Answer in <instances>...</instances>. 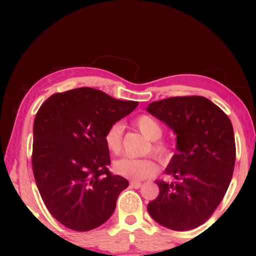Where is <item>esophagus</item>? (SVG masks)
<instances>
[{
    "mask_svg": "<svg viewBox=\"0 0 256 256\" xmlns=\"http://www.w3.org/2000/svg\"><path fill=\"white\" fill-rule=\"evenodd\" d=\"M130 186L134 188V189H140V188L142 186V183H140V182H137V180H132V182H130Z\"/></svg>",
    "mask_w": 256,
    "mask_h": 256,
    "instance_id": "esophagus-1",
    "label": "esophagus"
}]
</instances>
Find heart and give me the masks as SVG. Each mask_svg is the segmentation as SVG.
I'll use <instances>...</instances> for the list:
<instances>
[{
  "mask_svg": "<svg viewBox=\"0 0 256 256\" xmlns=\"http://www.w3.org/2000/svg\"><path fill=\"white\" fill-rule=\"evenodd\" d=\"M138 130L143 136L152 140V150L158 155L161 160H168L172 155V148L168 143L164 140H158L162 136V126L156 119L150 116H140L134 122ZM104 143L107 149L113 154H119L122 148V125L116 122L112 125L104 134ZM113 171L122 177L136 179L150 178L155 176L158 171V164L154 158H122L114 161Z\"/></svg>",
  "mask_w": 256,
  "mask_h": 256,
  "instance_id": "heart-1",
  "label": "heart"
}]
</instances>
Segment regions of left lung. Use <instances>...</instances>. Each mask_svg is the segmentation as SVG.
I'll return each mask as SVG.
<instances>
[{
    "instance_id": "obj_1",
    "label": "left lung",
    "mask_w": 256,
    "mask_h": 256,
    "mask_svg": "<svg viewBox=\"0 0 256 256\" xmlns=\"http://www.w3.org/2000/svg\"><path fill=\"white\" fill-rule=\"evenodd\" d=\"M146 112L177 136L165 170L176 182L156 180L160 192L148 204V212L171 230H192L212 216L230 185L236 160L234 128L224 112L202 96L155 101Z\"/></svg>"
}]
</instances>
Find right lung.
I'll return each instance as SVG.
<instances>
[{"label": "right lung", "mask_w": 256, "mask_h": 256, "mask_svg": "<svg viewBox=\"0 0 256 256\" xmlns=\"http://www.w3.org/2000/svg\"><path fill=\"white\" fill-rule=\"evenodd\" d=\"M137 106L101 90L78 88L54 94L38 110L32 170L44 204L66 228L92 230L113 214L128 182L108 170L104 134Z\"/></svg>", "instance_id": "1"}]
</instances>
